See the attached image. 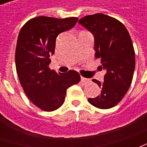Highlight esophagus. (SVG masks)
<instances>
[{
  "label": "esophagus",
  "instance_id": "1",
  "mask_svg": "<svg viewBox=\"0 0 147 147\" xmlns=\"http://www.w3.org/2000/svg\"><path fill=\"white\" fill-rule=\"evenodd\" d=\"M81 81H82V83H86L90 82V80L89 79H86V78H84V77H81Z\"/></svg>",
  "mask_w": 147,
  "mask_h": 147
}]
</instances>
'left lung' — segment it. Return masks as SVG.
<instances>
[{
	"label": "left lung",
	"instance_id": "obj_1",
	"mask_svg": "<svg viewBox=\"0 0 147 147\" xmlns=\"http://www.w3.org/2000/svg\"><path fill=\"white\" fill-rule=\"evenodd\" d=\"M79 24L94 38L95 57L101 60V70L105 71L104 82L94 80L102 89L100 95L88 98L97 108L110 109L126 94L132 81L136 57L128 31L122 23L102 13L86 16Z\"/></svg>",
	"mask_w": 147,
	"mask_h": 147
}]
</instances>
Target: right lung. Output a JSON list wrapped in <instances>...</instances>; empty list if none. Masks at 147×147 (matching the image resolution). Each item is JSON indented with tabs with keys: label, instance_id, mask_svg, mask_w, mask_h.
<instances>
[{
	"label": "right lung",
	"instance_id": "right-lung-1",
	"mask_svg": "<svg viewBox=\"0 0 147 147\" xmlns=\"http://www.w3.org/2000/svg\"><path fill=\"white\" fill-rule=\"evenodd\" d=\"M78 18L38 16L21 28L16 49V67L28 98L42 110L54 111L64 104L67 89L80 81V74L70 70H51L49 57L54 54L56 39L71 29Z\"/></svg>",
	"mask_w": 147,
	"mask_h": 147
}]
</instances>
